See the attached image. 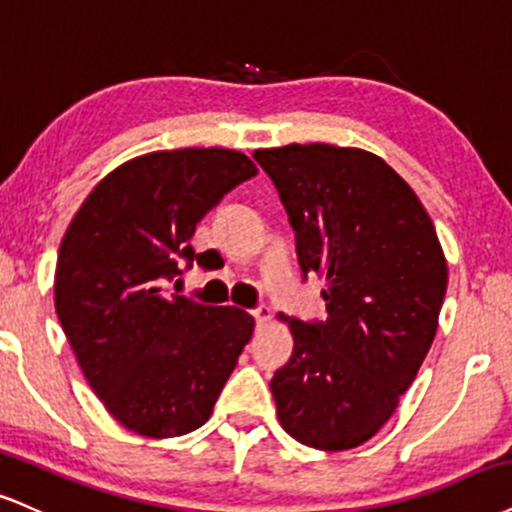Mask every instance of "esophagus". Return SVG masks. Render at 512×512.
I'll return each mask as SVG.
<instances>
[{"label":"esophagus","instance_id":"obj_1","mask_svg":"<svg viewBox=\"0 0 512 512\" xmlns=\"http://www.w3.org/2000/svg\"><path fill=\"white\" fill-rule=\"evenodd\" d=\"M252 317H255L257 326H262L272 319V310H269V307H255V310H252Z\"/></svg>","mask_w":512,"mask_h":512}]
</instances>
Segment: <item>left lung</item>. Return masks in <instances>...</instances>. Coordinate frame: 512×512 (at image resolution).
Masks as SVG:
<instances>
[{"label":"left lung","instance_id":"left-lung-1","mask_svg":"<svg viewBox=\"0 0 512 512\" xmlns=\"http://www.w3.org/2000/svg\"><path fill=\"white\" fill-rule=\"evenodd\" d=\"M295 231L303 276L326 281L324 322L281 317L293 355L272 379L295 441L348 451L372 439L420 372L439 326L448 264L408 183L360 147L255 150Z\"/></svg>","mask_w":512,"mask_h":512}]
</instances>
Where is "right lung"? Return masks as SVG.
<instances>
[{
    "label": "right lung",
    "mask_w": 512,
    "mask_h": 512,
    "mask_svg": "<svg viewBox=\"0 0 512 512\" xmlns=\"http://www.w3.org/2000/svg\"><path fill=\"white\" fill-rule=\"evenodd\" d=\"M257 174L243 152L135 157L92 188L61 238L54 307L90 389L116 422L171 439L212 415L255 319L169 293L197 221Z\"/></svg>",
    "instance_id": "add662e5"
}]
</instances>
